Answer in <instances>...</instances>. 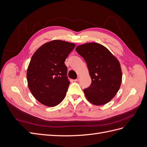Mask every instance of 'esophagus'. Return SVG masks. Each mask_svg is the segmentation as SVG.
<instances>
[{
  "instance_id": "esophagus-1",
  "label": "esophagus",
  "mask_w": 147,
  "mask_h": 147,
  "mask_svg": "<svg viewBox=\"0 0 147 147\" xmlns=\"http://www.w3.org/2000/svg\"><path fill=\"white\" fill-rule=\"evenodd\" d=\"M80 76H78L77 79L74 80V81H75V82H78V81L80 80Z\"/></svg>"
}]
</instances>
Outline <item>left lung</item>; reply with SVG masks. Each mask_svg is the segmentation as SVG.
Listing matches in <instances>:
<instances>
[{"mask_svg":"<svg viewBox=\"0 0 147 147\" xmlns=\"http://www.w3.org/2000/svg\"><path fill=\"white\" fill-rule=\"evenodd\" d=\"M76 51L86 61L92 83L84 90L87 100L95 105L108 103L117 94L122 82L118 59L105 47L96 42L82 44Z\"/></svg>","mask_w":147,"mask_h":147,"instance_id":"1","label":"left lung"}]
</instances>
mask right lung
Masks as SVG:
<instances>
[{
  "label": "right lung",
  "mask_w": 147,
  "mask_h": 147,
  "mask_svg": "<svg viewBox=\"0 0 147 147\" xmlns=\"http://www.w3.org/2000/svg\"><path fill=\"white\" fill-rule=\"evenodd\" d=\"M75 44L53 40L35 51L28 65L26 77L30 91L39 102L55 107L63 100L70 82L64 64Z\"/></svg>",
  "instance_id": "1"
}]
</instances>
